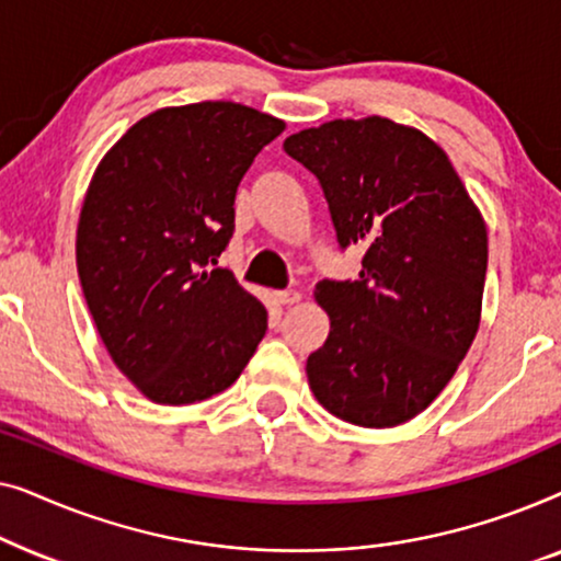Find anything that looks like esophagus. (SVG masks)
I'll list each match as a JSON object with an SVG mask.
<instances>
[{
    "label": "esophagus",
    "instance_id": "esophagus-1",
    "mask_svg": "<svg viewBox=\"0 0 561 561\" xmlns=\"http://www.w3.org/2000/svg\"><path fill=\"white\" fill-rule=\"evenodd\" d=\"M273 296H275V301L283 304V306H286V304H298V301H301V294H298L296 288H288V290H275Z\"/></svg>",
    "mask_w": 561,
    "mask_h": 561
}]
</instances>
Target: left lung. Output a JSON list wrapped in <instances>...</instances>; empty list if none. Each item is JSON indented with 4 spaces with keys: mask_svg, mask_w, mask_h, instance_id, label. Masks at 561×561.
I'll list each match as a JSON object with an SVG mask.
<instances>
[{
    "mask_svg": "<svg viewBox=\"0 0 561 561\" xmlns=\"http://www.w3.org/2000/svg\"><path fill=\"white\" fill-rule=\"evenodd\" d=\"M283 150L321 183L340 248H365L357 280H321L324 347L306 359L317 401L355 426L419 416L478 334L485 219L447 152L386 117L332 119Z\"/></svg>",
    "mask_w": 561,
    "mask_h": 561,
    "instance_id": "obj_1",
    "label": "left lung"
}]
</instances>
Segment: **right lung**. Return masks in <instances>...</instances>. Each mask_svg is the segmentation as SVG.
Returning <instances> with one entry per match:
<instances>
[{
	"mask_svg": "<svg viewBox=\"0 0 561 561\" xmlns=\"http://www.w3.org/2000/svg\"><path fill=\"white\" fill-rule=\"evenodd\" d=\"M286 122L234 102L165 106L96 165L76 265L96 332L127 380L188 405L240 378L267 311L227 267L242 175Z\"/></svg>",
	"mask_w": 561,
	"mask_h": 561,
	"instance_id": "obj_1",
	"label": "right lung"
}]
</instances>
